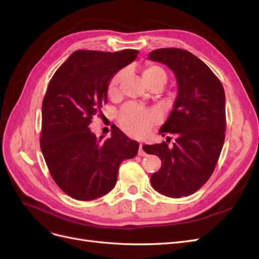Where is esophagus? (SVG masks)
I'll return each instance as SVG.
<instances>
[{
  "mask_svg": "<svg viewBox=\"0 0 259 259\" xmlns=\"http://www.w3.org/2000/svg\"><path fill=\"white\" fill-rule=\"evenodd\" d=\"M138 154L140 155V156H145L147 153L144 151V149H143V144H139V150H138Z\"/></svg>",
  "mask_w": 259,
  "mask_h": 259,
  "instance_id": "obj_1",
  "label": "esophagus"
}]
</instances>
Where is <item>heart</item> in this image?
<instances>
[{"label":"heart","mask_w":259,"mask_h":259,"mask_svg":"<svg viewBox=\"0 0 259 259\" xmlns=\"http://www.w3.org/2000/svg\"><path fill=\"white\" fill-rule=\"evenodd\" d=\"M122 76L123 72H117L109 82L108 94L110 96L114 95L117 92ZM143 80L146 85L153 82H160L164 85L166 83L167 75L161 67L149 65L144 69ZM117 120H119L120 126L125 133H127L133 137L142 138L151 130L152 125L156 122V116L152 112L146 111L134 105H127L120 111Z\"/></svg>","instance_id":"1"}]
</instances>
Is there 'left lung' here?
Returning a JSON list of instances; mask_svg holds the SVG:
<instances>
[{"instance_id":"1","label":"left lung","mask_w":259,"mask_h":259,"mask_svg":"<svg viewBox=\"0 0 259 259\" xmlns=\"http://www.w3.org/2000/svg\"><path fill=\"white\" fill-rule=\"evenodd\" d=\"M148 59L161 62L174 72L177 96L160 134L175 135V143L145 145L148 154L162 160L151 175L153 189L169 198L188 197L213 174L225 142V91L213 71L190 52L160 49ZM170 139V137H167Z\"/></svg>"}]
</instances>
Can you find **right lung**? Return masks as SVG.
I'll return each instance as SVG.
<instances>
[{
  "instance_id": "obj_1",
  "label": "right lung",
  "mask_w": 259,
  "mask_h": 259,
  "mask_svg": "<svg viewBox=\"0 0 259 259\" xmlns=\"http://www.w3.org/2000/svg\"><path fill=\"white\" fill-rule=\"evenodd\" d=\"M139 52L76 51L53 75L42 104L41 150L60 189L80 201L110 192L122 161L138 152L139 144L115 127L99 138L90 124L107 104L112 76L132 64Z\"/></svg>"
}]
</instances>
